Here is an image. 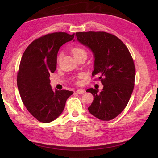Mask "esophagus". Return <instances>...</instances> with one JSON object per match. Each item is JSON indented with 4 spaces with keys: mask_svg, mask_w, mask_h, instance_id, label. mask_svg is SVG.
Instances as JSON below:
<instances>
[{
    "mask_svg": "<svg viewBox=\"0 0 158 158\" xmlns=\"http://www.w3.org/2000/svg\"><path fill=\"white\" fill-rule=\"evenodd\" d=\"M76 92H77V94H83V93L85 92V90L84 89H77V91H76Z\"/></svg>",
    "mask_w": 158,
    "mask_h": 158,
    "instance_id": "34e87169",
    "label": "esophagus"
}]
</instances>
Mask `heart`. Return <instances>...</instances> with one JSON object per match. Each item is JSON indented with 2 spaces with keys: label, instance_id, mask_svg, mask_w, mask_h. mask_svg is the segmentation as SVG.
I'll return each mask as SVG.
<instances>
[{
  "label": "heart",
  "instance_id": "heart-1",
  "mask_svg": "<svg viewBox=\"0 0 158 158\" xmlns=\"http://www.w3.org/2000/svg\"><path fill=\"white\" fill-rule=\"evenodd\" d=\"M71 52L73 53V56L76 57L79 54H81V53H85V51L83 49H82L81 48H79V47H75V48H74L72 49Z\"/></svg>",
  "mask_w": 158,
  "mask_h": 158
}]
</instances>
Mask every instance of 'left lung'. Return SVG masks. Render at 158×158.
Wrapping results in <instances>:
<instances>
[{
  "label": "left lung",
  "instance_id": "left-lung-1",
  "mask_svg": "<svg viewBox=\"0 0 158 158\" xmlns=\"http://www.w3.org/2000/svg\"><path fill=\"white\" fill-rule=\"evenodd\" d=\"M75 36L92 51L94 58L92 75H98L103 85L101 92L87 89L94 96L89 112L100 120H111L125 109L133 92L136 70L132 56L125 44L109 33L80 32Z\"/></svg>",
  "mask_w": 158,
  "mask_h": 158
}]
</instances>
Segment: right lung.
<instances>
[{"label":"right lung","instance_id":"add662e5","mask_svg":"<svg viewBox=\"0 0 158 158\" xmlns=\"http://www.w3.org/2000/svg\"><path fill=\"white\" fill-rule=\"evenodd\" d=\"M74 36L62 32L46 35L32 41L22 55L17 77L18 90L26 109L41 122L58 118L73 94L64 89L53 91L49 76L56 69L60 48Z\"/></svg>","mask_w":158,"mask_h":158}]
</instances>
